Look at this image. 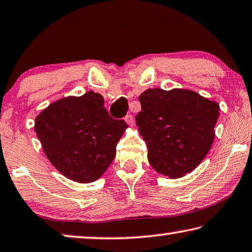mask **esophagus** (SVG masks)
Here are the masks:
<instances>
[{
	"mask_svg": "<svg viewBox=\"0 0 252 252\" xmlns=\"http://www.w3.org/2000/svg\"><path fill=\"white\" fill-rule=\"evenodd\" d=\"M125 121H126L129 126H133V123H134V119H133V117H132V115H131V114H127V115H126Z\"/></svg>",
	"mask_w": 252,
	"mask_h": 252,
	"instance_id": "esophagus-1",
	"label": "esophagus"
}]
</instances>
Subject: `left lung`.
I'll return each instance as SVG.
<instances>
[{
	"label": "left lung",
	"mask_w": 252,
	"mask_h": 252,
	"mask_svg": "<svg viewBox=\"0 0 252 252\" xmlns=\"http://www.w3.org/2000/svg\"><path fill=\"white\" fill-rule=\"evenodd\" d=\"M135 117L148 160L169 178L190 173L209 154L220 115L217 102L190 90H146Z\"/></svg>",
	"instance_id": "1"
}]
</instances>
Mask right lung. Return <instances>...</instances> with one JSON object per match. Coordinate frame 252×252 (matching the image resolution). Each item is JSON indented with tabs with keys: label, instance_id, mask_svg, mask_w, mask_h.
<instances>
[{
	"label": "right lung",
	"instance_id": "add662e5",
	"mask_svg": "<svg viewBox=\"0 0 252 252\" xmlns=\"http://www.w3.org/2000/svg\"><path fill=\"white\" fill-rule=\"evenodd\" d=\"M103 105L102 95L90 91L51 103L35 118L34 131L47 158L74 182L92 183L104 174L127 127Z\"/></svg>",
	"mask_w": 252,
	"mask_h": 252
}]
</instances>
